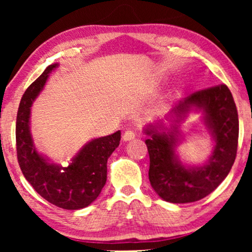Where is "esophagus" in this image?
<instances>
[{"mask_svg": "<svg viewBox=\"0 0 252 252\" xmlns=\"http://www.w3.org/2000/svg\"><path fill=\"white\" fill-rule=\"evenodd\" d=\"M134 139H135V134L132 130H126L123 134V141H125V142H128V141H132Z\"/></svg>", "mask_w": 252, "mask_h": 252, "instance_id": "esophagus-1", "label": "esophagus"}]
</instances>
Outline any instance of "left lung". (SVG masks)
Segmentation results:
<instances>
[{
  "label": "left lung",
  "mask_w": 252,
  "mask_h": 252,
  "mask_svg": "<svg viewBox=\"0 0 252 252\" xmlns=\"http://www.w3.org/2000/svg\"><path fill=\"white\" fill-rule=\"evenodd\" d=\"M192 113L214 141L210 156L198 164L181 160L177 147L184 138L180 127ZM150 158L149 181L156 194L170 203H190L204 198L228 175L236 157L239 117L226 85L199 91L180 101L164 119L143 127Z\"/></svg>",
  "instance_id": "obj_1"
}]
</instances>
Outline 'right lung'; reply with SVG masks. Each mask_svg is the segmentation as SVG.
Wrapping results in <instances>:
<instances>
[{"mask_svg": "<svg viewBox=\"0 0 252 252\" xmlns=\"http://www.w3.org/2000/svg\"><path fill=\"white\" fill-rule=\"evenodd\" d=\"M58 66V63L47 66L20 99L16 123L17 157L24 177L37 194L58 208L79 210L91 205L101 194L106 182V163L119 146L122 133L117 130L88 141L66 166L54 163L36 149L31 133L32 106L49 74Z\"/></svg>", "mask_w": 252, "mask_h": 252, "instance_id": "obj_1", "label": "right lung"}]
</instances>
